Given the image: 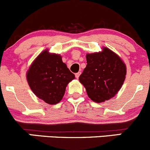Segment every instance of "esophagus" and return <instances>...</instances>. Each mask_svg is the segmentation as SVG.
Masks as SVG:
<instances>
[{
	"instance_id": "esophagus-1",
	"label": "esophagus",
	"mask_w": 150,
	"mask_h": 150,
	"mask_svg": "<svg viewBox=\"0 0 150 150\" xmlns=\"http://www.w3.org/2000/svg\"><path fill=\"white\" fill-rule=\"evenodd\" d=\"M80 74H81V72H78V73H76V74H75V76H76V79H78L79 77Z\"/></svg>"
}]
</instances>
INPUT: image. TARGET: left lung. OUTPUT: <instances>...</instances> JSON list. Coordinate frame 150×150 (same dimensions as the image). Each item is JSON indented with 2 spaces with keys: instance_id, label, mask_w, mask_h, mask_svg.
<instances>
[{
  "instance_id": "left-lung-1",
  "label": "left lung",
  "mask_w": 150,
  "mask_h": 150,
  "mask_svg": "<svg viewBox=\"0 0 150 150\" xmlns=\"http://www.w3.org/2000/svg\"><path fill=\"white\" fill-rule=\"evenodd\" d=\"M87 66L80 75L87 96L96 103L113 98L120 90L126 75V66L122 59L106 47L103 51L87 54Z\"/></svg>"
}]
</instances>
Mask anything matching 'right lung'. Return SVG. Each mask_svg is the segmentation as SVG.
Masks as SVG:
<instances>
[{"instance_id": "obj_1", "label": "right lung", "mask_w": 150, "mask_h": 150, "mask_svg": "<svg viewBox=\"0 0 150 150\" xmlns=\"http://www.w3.org/2000/svg\"><path fill=\"white\" fill-rule=\"evenodd\" d=\"M74 78L61 56L47 50L35 59L27 72V80L34 94L51 105L62 100L68 84Z\"/></svg>"}]
</instances>
